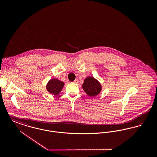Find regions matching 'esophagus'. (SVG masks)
<instances>
[{
  "instance_id": "obj_1",
  "label": "esophagus",
  "mask_w": 157,
  "mask_h": 157,
  "mask_svg": "<svg viewBox=\"0 0 157 157\" xmlns=\"http://www.w3.org/2000/svg\"><path fill=\"white\" fill-rule=\"evenodd\" d=\"M78 82H79V81L78 79H75V81H74V83H78Z\"/></svg>"
}]
</instances>
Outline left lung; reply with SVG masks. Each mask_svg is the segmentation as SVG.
Here are the masks:
<instances>
[{
    "label": "left lung",
    "mask_w": 157,
    "mask_h": 157,
    "mask_svg": "<svg viewBox=\"0 0 157 157\" xmlns=\"http://www.w3.org/2000/svg\"><path fill=\"white\" fill-rule=\"evenodd\" d=\"M82 88L90 97L97 95L102 90L100 83L92 76H89L85 79L82 85Z\"/></svg>",
    "instance_id": "left-lung-1"
}]
</instances>
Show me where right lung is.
<instances>
[{
	"label": "right lung",
	"instance_id": "add662e5",
	"mask_svg": "<svg viewBox=\"0 0 157 157\" xmlns=\"http://www.w3.org/2000/svg\"><path fill=\"white\" fill-rule=\"evenodd\" d=\"M64 86V82H62L57 79H51L46 85L47 90L55 95L59 94Z\"/></svg>",
	"mask_w": 157,
	"mask_h": 157
}]
</instances>
